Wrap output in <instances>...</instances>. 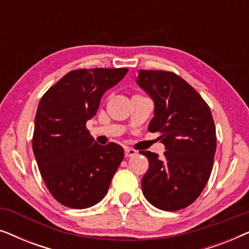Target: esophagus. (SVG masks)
<instances>
[{"mask_svg":"<svg viewBox=\"0 0 249 249\" xmlns=\"http://www.w3.org/2000/svg\"><path fill=\"white\" fill-rule=\"evenodd\" d=\"M137 154V152L135 151V149L132 148H125L124 149V156L125 158H131V156H134Z\"/></svg>","mask_w":249,"mask_h":249,"instance_id":"esophagus-1","label":"esophagus"}]
</instances>
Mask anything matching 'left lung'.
I'll return each mask as SVG.
<instances>
[{"label":"left lung","instance_id":"obj_1","mask_svg":"<svg viewBox=\"0 0 249 249\" xmlns=\"http://www.w3.org/2000/svg\"><path fill=\"white\" fill-rule=\"evenodd\" d=\"M137 83L155 104L148 131L160 132L163 159L141 151L148 160L142 179L145 198L163 211L189 206L209 181L216 149L210 107L195 88L171 71L139 70Z\"/></svg>","mask_w":249,"mask_h":249}]
</instances>
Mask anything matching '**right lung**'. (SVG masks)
<instances>
[{
  "instance_id": "add662e5",
  "label": "right lung",
  "mask_w": 249,
  "mask_h": 249,
  "mask_svg": "<svg viewBox=\"0 0 249 249\" xmlns=\"http://www.w3.org/2000/svg\"><path fill=\"white\" fill-rule=\"evenodd\" d=\"M127 72V68L72 70L40 98L33 151L47 189L64 206L87 209L102 200L124 160V148L98 145L86 122L96 114L102 95Z\"/></svg>"
}]
</instances>
